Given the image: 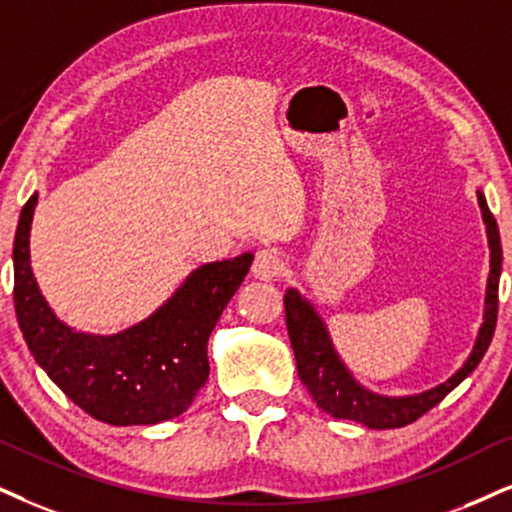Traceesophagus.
<instances>
[{
	"label": "esophagus",
	"mask_w": 512,
	"mask_h": 512,
	"mask_svg": "<svg viewBox=\"0 0 512 512\" xmlns=\"http://www.w3.org/2000/svg\"><path fill=\"white\" fill-rule=\"evenodd\" d=\"M283 271V260L276 250H260L257 252L255 262H252V276L257 281H274V278L281 276Z\"/></svg>",
	"instance_id": "1"
}]
</instances>
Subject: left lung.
Masks as SVG:
<instances>
[{"instance_id":"8db88e82","label":"left lung","mask_w":512,"mask_h":512,"mask_svg":"<svg viewBox=\"0 0 512 512\" xmlns=\"http://www.w3.org/2000/svg\"><path fill=\"white\" fill-rule=\"evenodd\" d=\"M477 203H480L484 226H487L489 241V278H487V297H484V321L477 333L475 345H472L470 357L465 364L444 380L442 385L430 387V390L418 394H406V397H387L368 390L354 378L352 371L335 352L331 335L314 304L307 297L300 295V290L288 288L283 304H286V326L293 345L297 375L302 385L312 394L316 406L321 411L331 413L333 418L354 420V423L366 425L371 430H392L404 428V425L418 420L423 413H428L432 406H437L446 394L461 385L468 375L480 364L484 352L489 349V342L494 338L496 314H498V278H501V236H498L496 219L491 215L487 198L482 191H477Z\"/></svg>"}]
</instances>
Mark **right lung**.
Here are the masks:
<instances>
[{
	"label": "right lung",
	"instance_id": "add662e5",
	"mask_svg": "<svg viewBox=\"0 0 512 512\" xmlns=\"http://www.w3.org/2000/svg\"><path fill=\"white\" fill-rule=\"evenodd\" d=\"M37 193L23 205L14 241V304L30 354L82 411L108 425L177 418L208 383L212 328L250 271L252 252L193 269L148 319L115 335L80 333L49 307L30 267Z\"/></svg>",
	"mask_w": 512,
	"mask_h": 512
}]
</instances>
